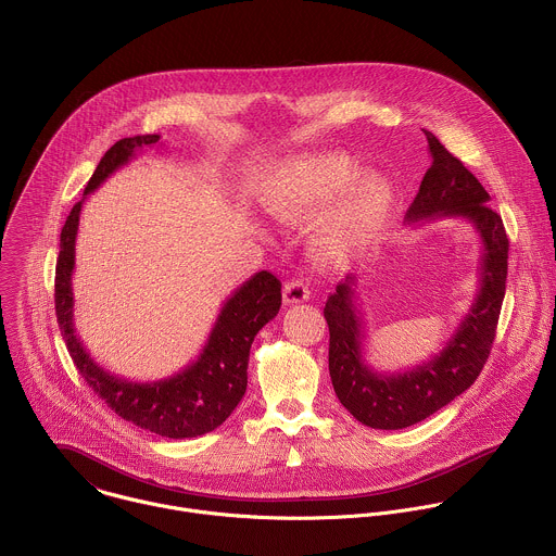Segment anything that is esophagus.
<instances>
[{"label": "esophagus", "mask_w": 556, "mask_h": 556, "mask_svg": "<svg viewBox=\"0 0 556 556\" xmlns=\"http://www.w3.org/2000/svg\"><path fill=\"white\" fill-rule=\"evenodd\" d=\"M309 299V288L303 279H292L286 283L283 288V303L286 305H296V303H305Z\"/></svg>", "instance_id": "34e87169"}]
</instances>
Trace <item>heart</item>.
Segmentation results:
<instances>
[{"instance_id": "b5f03b06", "label": "heart", "mask_w": 556, "mask_h": 556, "mask_svg": "<svg viewBox=\"0 0 556 556\" xmlns=\"http://www.w3.org/2000/svg\"><path fill=\"white\" fill-rule=\"evenodd\" d=\"M358 165L345 152H323L281 165L264 191L266 211L279 222H296L348 187ZM391 182L382 174H365L343 195L320 236L318 249L341 262L356 253L380 227L389 204Z\"/></svg>"}]
</instances>
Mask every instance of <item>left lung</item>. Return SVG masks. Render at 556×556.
Listing matches in <instances>:
<instances>
[{"label":"left lung","instance_id":"8db88e82","mask_svg":"<svg viewBox=\"0 0 556 556\" xmlns=\"http://www.w3.org/2000/svg\"><path fill=\"white\" fill-rule=\"evenodd\" d=\"M432 165L406 213L408 225L437 219L472 223L479 242V290L455 333L421 365L382 374L365 361V320L358 309V277L348 275L325 305L329 371L343 408L374 430L415 426L462 395L481 374L496 334L507 283L509 240L481 182L426 130Z\"/></svg>","mask_w":556,"mask_h":556}]
</instances>
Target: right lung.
<instances>
[{"mask_svg": "<svg viewBox=\"0 0 556 556\" xmlns=\"http://www.w3.org/2000/svg\"><path fill=\"white\" fill-rule=\"evenodd\" d=\"M161 135H135L115 141L94 169L84 195L99 189L115 169L135 159L141 148L156 146ZM77 202L60 233L55 266V314L66 348L90 389L132 426L165 439H195L213 432L233 413L247 391L249 350L264 325L281 307V283L260 270L231 292L200 356L174 376L154 382H132L99 365L75 329V242L84 202Z\"/></svg>", "mask_w": 556, "mask_h": 556, "instance_id": "1", "label": "right lung"}]
</instances>
